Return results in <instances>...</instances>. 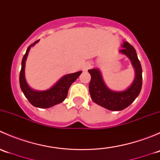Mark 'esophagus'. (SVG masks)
I'll return each instance as SVG.
<instances>
[{
    "instance_id": "esophagus-1",
    "label": "esophagus",
    "mask_w": 160,
    "mask_h": 160,
    "mask_svg": "<svg viewBox=\"0 0 160 160\" xmlns=\"http://www.w3.org/2000/svg\"><path fill=\"white\" fill-rule=\"evenodd\" d=\"M90 67H91V64H90V62H87L86 63H85L84 65H83V70H88V69H89Z\"/></svg>"
}]
</instances>
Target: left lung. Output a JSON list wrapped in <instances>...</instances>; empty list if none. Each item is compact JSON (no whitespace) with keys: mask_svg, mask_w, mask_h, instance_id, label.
<instances>
[{"mask_svg":"<svg viewBox=\"0 0 160 160\" xmlns=\"http://www.w3.org/2000/svg\"><path fill=\"white\" fill-rule=\"evenodd\" d=\"M120 52L128 57L135 69V77L132 85L123 91H114L104 83L101 72L98 69L89 70L91 76L89 83V92L93 102L110 111H122L126 108L135 100L141 91L142 84V67L135 49L128 42H124Z\"/></svg>","mask_w":160,"mask_h":160,"instance_id":"8db88e82","label":"left lung"}]
</instances>
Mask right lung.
Returning a JSON list of instances; mask_svg holds the SVG:
<instances>
[{
	"instance_id": "1",
	"label": "right lung",
	"mask_w": 160,
	"mask_h": 160,
	"mask_svg": "<svg viewBox=\"0 0 160 160\" xmlns=\"http://www.w3.org/2000/svg\"><path fill=\"white\" fill-rule=\"evenodd\" d=\"M39 40L35 41L33 44L30 45L26 50V52L24 55L22 62V69L19 76V82L22 92L25 94V98L33 106L40 108H49L56 104L62 103L66 99L68 93V90L72 83L81 74L82 71L73 72V73L67 74L63 76L57 83L53 85L51 88L46 90H35L32 89L27 83L25 77V61L28 55V52L32 46L38 42Z\"/></svg>"
}]
</instances>
